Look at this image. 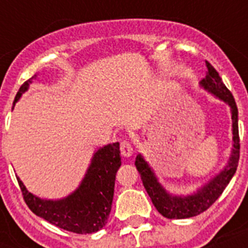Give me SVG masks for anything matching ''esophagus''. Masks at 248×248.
I'll use <instances>...</instances> for the list:
<instances>
[{
    "label": "esophagus",
    "mask_w": 248,
    "mask_h": 248,
    "mask_svg": "<svg viewBox=\"0 0 248 248\" xmlns=\"http://www.w3.org/2000/svg\"><path fill=\"white\" fill-rule=\"evenodd\" d=\"M121 155L128 158V157H131L134 155V148L128 141H121Z\"/></svg>",
    "instance_id": "1"
}]
</instances>
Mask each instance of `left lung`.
Masks as SVG:
<instances>
[{"label":"left lung","instance_id":"left-lung-1","mask_svg":"<svg viewBox=\"0 0 248 248\" xmlns=\"http://www.w3.org/2000/svg\"><path fill=\"white\" fill-rule=\"evenodd\" d=\"M207 75L200 82V87L211 93L216 99L224 101L231 108L232 116V149L231 155L224 169L217 172L214 177L190 194L179 196L167 192L155 175V170L145 161L143 155H136L135 166L143 180V185L147 193L151 197L152 202L157 208V211L167 219H188L193 216L200 215L206 211L215 202L224 189L227 188L232 177L234 176L239 161V135H238V109L232 93L224 85L219 73L206 62Z\"/></svg>","mask_w":248,"mask_h":248}]
</instances>
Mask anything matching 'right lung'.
I'll use <instances>...</instances> for the list:
<instances>
[{
  "instance_id": "1",
  "label": "right lung",
  "mask_w": 248,
  "mask_h": 248,
  "mask_svg": "<svg viewBox=\"0 0 248 248\" xmlns=\"http://www.w3.org/2000/svg\"><path fill=\"white\" fill-rule=\"evenodd\" d=\"M21 85L14 105L29 89L32 79ZM14 108V107H13ZM121 166L120 143L107 144L93 152L83 179L77 188L60 200H45L25 188L16 176L25 203L31 211L52 225L77 234H90L107 224L112 208L116 173Z\"/></svg>"
}]
</instances>
